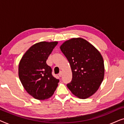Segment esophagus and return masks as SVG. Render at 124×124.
Instances as JSON below:
<instances>
[{"label":"esophagus","instance_id":"1","mask_svg":"<svg viewBox=\"0 0 124 124\" xmlns=\"http://www.w3.org/2000/svg\"><path fill=\"white\" fill-rule=\"evenodd\" d=\"M62 72H60L59 73V77H61V76H62Z\"/></svg>","mask_w":124,"mask_h":124}]
</instances>
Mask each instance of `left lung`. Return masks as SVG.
I'll use <instances>...</instances> for the list:
<instances>
[{"mask_svg": "<svg viewBox=\"0 0 124 124\" xmlns=\"http://www.w3.org/2000/svg\"><path fill=\"white\" fill-rule=\"evenodd\" d=\"M60 49L70 65L72 79L67 86L74 95L86 99L98 90L104 74V61L93 46L82 38H72Z\"/></svg>", "mask_w": 124, "mask_h": 124, "instance_id": "8db88e82", "label": "left lung"}]
</instances>
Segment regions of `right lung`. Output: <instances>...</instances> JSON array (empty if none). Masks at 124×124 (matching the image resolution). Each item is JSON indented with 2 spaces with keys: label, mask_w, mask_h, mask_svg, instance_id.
<instances>
[{
  "label": "right lung",
  "mask_w": 124,
  "mask_h": 124,
  "mask_svg": "<svg viewBox=\"0 0 124 124\" xmlns=\"http://www.w3.org/2000/svg\"><path fill=\"white\" fill-rule=\"evenodd\" d=\"M57 42H41L32 46L22 57L18 76L24 89L35 99L50 98L56 89L59 79L52 75L46 60Z\"/></svg>",
  "instance_id": "obj_1"
}]
</instances>
